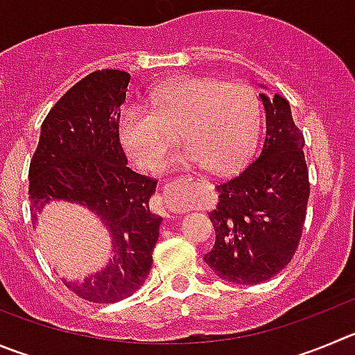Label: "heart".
<instances>
[{
	"label": "heart",
	"mask_w": 355,
	"mask_h": 355,
	"mask_svg": "<svg viewBox=\"0 0 355 355\" xmlns=\"http://www.w3.org/2000/svg\"><path fill=\"white\" fill-rule=\"evenodd\" d=\"M150 110L129 103L119 119V140L125 154L144 170L161 166L178 131L185 147L168 166L203 162L210 171L240 164L256 145L261 101L243 84L218 78L185 77L166 82L148 96Z\"/></svg>",
	"instance_id": "heart-1"
}]
</instances>
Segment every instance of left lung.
<instances>
[{"instance_id": "1", "label": "left lung", "mask_w": 355, "mask_h": 355, "mask_svg": "<svg viewBox=\"0 0 355 355\" xmlns=\"http://www.w3.org/2000/svg\"><path fill=\"white\" fill-rule=\"evenodd\" d=\"M266 135L259 152L236 175L215 185L208 214L215 245L205 263L217 277L241 286L266 282L287 266L300 245L310 196L304 138L289 101L259 94Z\"/></svg>"}]
</instances>
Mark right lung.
<instances>
[{
	"mask_svg": "<svg viewBox=\"0 0 355 355\" xmlns=\"http://www.w3.org/2000/svg\"><path fill=\"white\" fill-rule=\"evenodd\" d=\"M131 75L98 69L73 85L45 117L29 164L33 220L51 201H68L101 218L112 259L84 282H62L82 300L115 303L145 282L162 218L148 200L157 180L128 168L119 119Z\"/></svg>",
	"mask_w": 355,
	"mask_h": 355,
	"instance_id": "right-lung-1",
	"label": "right lung"
}]
</instances>
